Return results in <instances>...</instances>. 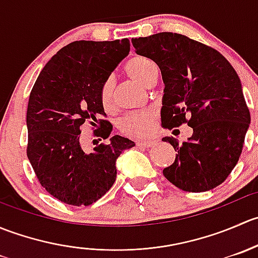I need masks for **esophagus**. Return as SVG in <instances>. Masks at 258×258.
Segmentation results:
<instances>
[{
    "label": "esophagus",
    "instance_id": "esophagus-1",
    "mask_svg": "<svg viewBox=\"0 0 258 258\" xmlns=\"http://www.w3.org/2000/svg\"><path fill=\"white\" fill-rule=\"evenodd\" d=\"M136 145L140 146V147L148 148V147H152L153 145H156V141H139Z\"/></svg>",
    "mask_w": 258,
    "mask_h": 258
}]
</instances>
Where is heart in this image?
Segmentation results:
<instances>
[{
	"label": "heart",
	"mask_w": 258,
	"mask_h": 258,
	"mask_svg": "<svg viewBox=\"0 0 258 258\" xmlns=\"http://www.w3.org/2000/svg\"><path fill=\"white\" fill-rule=\"evenodd\" d=\"M126 74L130 79L135 82L151 87L157 80L158 70L155 62L151 58L141 54L131 57L127 61ZM100 102L106 111H112L114 107V96H113V82L108 79L101 85L100 87ZM156 122V112L153 110L137 111L126 114L119 122L118 127L124 135H128L132 137H148L153 134Z\"/></svg>",
	"instance_id": "obj_1"
}]
</instances>
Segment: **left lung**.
I'll return each instance as SVG.
<instances>
[{
	"mask_svg": "<svg viewBox=\"0 0 258 258\" xmlns=\"http://www.w3.org/2000/svg\"><path fill=\"white\" fill-rule=\"evenodd\" d=\"M132 45L162 74V126L194 128L182 144L162 139L177 152L163 176L186 192L220 186L238 162L251 121L237 72L217 49L181 33L132 38Z\"/></svg>",
	"mask_w": 258,
	"mask_h": 258,
	"instance_id": "1",
	"label": "left lung"
}]
</instances>
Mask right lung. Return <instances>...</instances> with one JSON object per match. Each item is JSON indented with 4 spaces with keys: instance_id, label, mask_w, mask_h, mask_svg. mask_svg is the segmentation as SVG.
<instances>
[{
    "instance_id": "1",
    "label": "right lung",
    "mask_w": 258,
    "mask_h": 258,
    "mask_svg": "<svg viewBox=\"0 0 258 258\" xmlns=\"http://www.w3.org/2000/svg\"><path fill=\"white\" fill-rule=\"evenodd\" d=\"M130 52V41H75L62 47L38 75L27 106V157L41 186L71 206H90L116 181V160L135 144L111 137L91 153L81 144L90 123L93 137L107 140L100 87ZM100 139V140H101ZM96 141V140H93Z\"/></svg>"
}]
</instances>
